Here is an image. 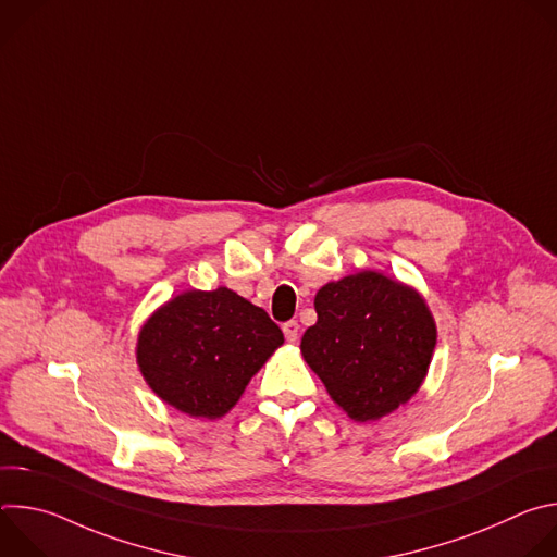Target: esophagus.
Returning a JSON list of instances; mask_svg holds the SVG:
<instances>
[{"mask_svg": "<svg viewBox=\"0 0 557 557\" xmlns=\"http://www.w3.org/2000/svg\"><path fill=\"white\" fill-rule=\"evenodd\" d=\"M282 331H284V337H286V342H290V344H295V342H297V337H299V324H297L295 320L286 322V324L282 326Z\"/></svg>", "mask_w": 557, "mask_h": 557, "instance_id": "1", "label": "esophagus"}]
</instances>
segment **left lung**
I'll list each match as a JSON object with an SVG mask.
<instances>
[{"label":"left lung","instance_id":"8db88e82","mask_svg":"<svg viewBox=\"0 0 557 557\" xmlns=\"http://www.w3.org/2000/svg\"><path fill=\"white\" fill-rule=\"evenodd\" d=\"M314 310L299 348L350 419L376 421L412 399L436 346L434 317L414 288L361 271L317 290Z\"/></svg>","mask_w":557,"mask_h":557}]
</instances>
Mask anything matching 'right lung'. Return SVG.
I'll list each match as a JSON object with an SVG mask.
<instances>
[{
  "label": "right lung",
  "mask_w": 557,
  "mask_h": 557,
  "mask_svg": "<svg viewBox=\"0 0 557 557\" xmlns=\"http://www.w3.org/2000/svg\"><path fill=\"white\" fill-rule=\"evenodd\" d=\"M282 344L267 310L220 286L185 290L158 308L138 333L136 359L165 404L220 419Z\"/></svg>",
  "instance_id": "add662e5"
}]
</instances>
